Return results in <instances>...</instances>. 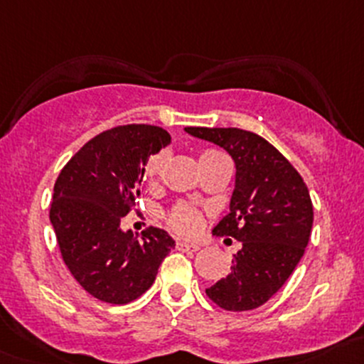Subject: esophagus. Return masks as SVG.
Returning <instances> with one entry per match:
<instances>
[{
	"mask_svg": "<svg viewBox=\"0 0 364 364\" xmlns=\"http://www.w3.org/2000/svg\"><path fill=\"white\" fill-rule=\"evenodd\" d=\"M176 248L179 252H185V253H193L199 250V245H193V243H186V241H178L176 243Z\"/></svg>",
	"mask_w": 364,
	"mask_h": 364,
	"instance_id": "obj_1",
	"label": "esophagus"
}]
</instances>
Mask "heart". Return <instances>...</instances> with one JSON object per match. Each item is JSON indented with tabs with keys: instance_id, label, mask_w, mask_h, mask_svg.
<instances>
[{
	"instance_id": "1",
	"label": "heart",
	"mask_w": 364,
	"mask_h": 364,
	"mask_svg": "<svg viewBox=\"0 0 364 364\" xmlns=\"http://www.w3.org/2000/svg\"><path fill=\"white\" fill-rule=\"evenodd\" d=\"M218 156H222L218 151L205 149V151H203L199 155L200 167L205 164H209L211 160L218 159ZM164 159H165L164 153H159V155H153L151 159L146 161L144 171H142L144 179H155L156 178L161 164H164ZM168 222H171V225L174 227V230H178L179 234H185V236H193V234L199 232L200 227H203V216H200V213L197 211L196 208H192V205L181 204V205H178V208L172 209Z\"/></svg>"
}]
</instances>
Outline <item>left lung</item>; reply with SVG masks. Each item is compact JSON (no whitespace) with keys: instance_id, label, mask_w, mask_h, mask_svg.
<instances>
[{"instance_id":"1","label":"left lung","mask_w":364,"mask_h":364,"mask_svg":"<svg viewBox=\"0 0 364 364\" xmlns=\"http://www.w3.org/2000/svg\"><path fill=\"white\" fill-rule=\"evenodd\" d=\"M186 134L225 149L236 165L229 213L215 236L241 241L232 267L205 294L220 308L247 311L277 294L303 257L314 205L299 172L266 139L240 128L188 127Z\"/></svg>"}]
</instances>
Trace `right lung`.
<instances>
[{"instance_id": "right-lung-1", "label": "right lung", "mask_w": 364, "mask_h": 364, "mask_svg": "<svg viewBox=\"0 0 364 364\" xmlns=\"http://www.w3.org/2000/svg\"><path fill=\"white\" fill-rule=\"evenodd\" d=\"M167 144L171 135L160 127H116L86 142L56 179L49 216L61 257L80 287L104 303L144 294L176 247L155 227L142 236L121 229L141 196L146 161Z\"/></svg>"}]
</instances>
